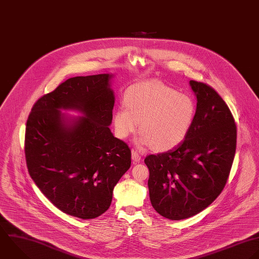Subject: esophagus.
<instances>
[{
    "mask_svg": "<svg viewBox=\"0 0 259 259\" xmlns=\"http://www.w3.org/2000/svg\"><path fill=\"white\" fill-rule=\"evenodd\" d=\"M132 160L133 162H139L141 160V156L137 151H134V150L132 151Z\"/></svg>",
    "mask_w": 259,
    "mask_h": 259,
    "instance_id": "esophagus-1",
    "label": "esophagus"
}]
</instances>
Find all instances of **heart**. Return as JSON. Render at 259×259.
Here are the masks:
<instances>
[{
	"label": "heart",
	"mask_w": 259,
	"mask_h": 259,
	"mask_svg": "<svg viewBox=\"0 0 259 259\" xmlns=\"http://www.w3.org/2000/svg\"><path fill=\"white\" fill-rule=\"evenodd\" d=\"M196 115V105L187 95L158 81L131 85L124 94V107L113 117L118 138L126 139L140 123L141 145L157 151H167L180 145L188 136Z\"/></svg>",
	"instance_id": "b5f03b06"
}]
</instances>
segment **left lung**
Segmentation results:
<instances>
[{
  "label": "left lung",
  "instance_id": "1",
  "mask_svg": "<svg viewBox=\"0 0 259 259\" xmlns=\"http://www.w3.org/2000/svg\"><path fill=\"white\" fill-rule=\"evenodd\" d=\"M190 84L197 109L188 136L175 149L144 159L152 207L176 221L199 214L217 199L236 151V124L224 100L204 82Z\"/></svg>",
  "mask_w": 259,
  "mask_h": 259
}]
</instances>
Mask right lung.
Returning <instances> with one entry per match:
<instances>
[{"instance_id":"add662e5","label":"right lung","mask_w":259,"mask_h":259,"mask_svg":"<svg viewBox=\"0 0 259 259\" xmlns=\"http://www.w3.org/2000/svg\"><path fill=\"white\" fill-rule=\"evenodd\" d=\"M113 74L75 76L41 97L29 114L25 157L41 193L61 212L79 219L105 213L113 190L131 165V150L109 126ZM60 109L83 116L68 117Z\"/></svg>"}]
</instances>
